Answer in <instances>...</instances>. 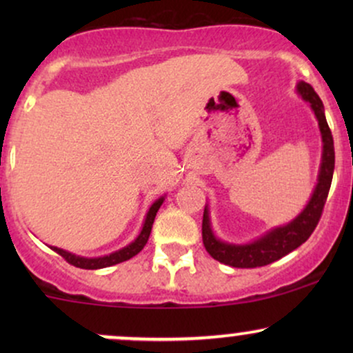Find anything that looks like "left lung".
Here are the masks:
<instances>
[{"label": "left lung", "instance_id": "1", "mask_svg": "<svg viewBox=\"0 0 353 353\" xmlns=\"http://www.w3.org/2000/svg\"><path fill=\"white\" fill-rule=\"evenodd\" d=\"M299 92L302 98L309 101L315 116L319 119L320 132H322L323 141V154H322V165H320L317 188L314 190V196L303 212L297 219H294L290 224L283 228L274 229L254 244L249 245H232L225 242L217 241L210 230L208 210H204L202 217V242H204L205 250L209 255L221 264L237 267V269H254V267H262L287 255L292 250L302 245L312 236L315 228H317L320 217H322L323 205H325L327 196H329L332 176H334L335 168V151H334V137L327 124L325 114H323V104L314 88L307 83H299Z\"/></svg>", "mask_w": 353, "mask_h": 353}]
</instances>
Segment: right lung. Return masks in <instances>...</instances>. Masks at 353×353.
<instances>
[{
	"label": "right lung",
	"instance_id": "obj_1",
	"mask_svg": "<svg viewBox=\"0 0 353 353\" xmlns=\"http://www.w3.org/2000/svg\"><path fill=\"white\" fill-rule=\"evenodd\" d=\"M164 197H161L159 201H156L154 204L151 205V209H149L148 216H145V222H144V228L141 230V234L137 236V239L132 244H129L128 247H124V249L117 250V252L111 254V255H106V257H98V259H84V257H76V255H72L70 252H66V250L63 249H58V247H51L52 250H54L56 254H59L61 257L64 259V261L68 262V264L74 265V267H79V269H104V267H109V265H116V264H121V262L124 261H129L131 257H134L136 254H139L141 250L144 249L145 242H148L149 239V234H151V229H152V224H154V217H156L157 210H159L161 204H163Z\"/></svg>",
	"mask_w": 353,
	"mask_h": 353
}]
</instances>
